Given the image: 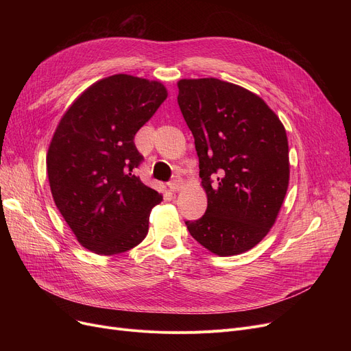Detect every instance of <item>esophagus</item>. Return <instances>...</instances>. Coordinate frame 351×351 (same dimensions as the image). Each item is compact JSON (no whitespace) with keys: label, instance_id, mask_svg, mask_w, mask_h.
I'll return each instance as SVG.
<instances>
[{"label":"esophagus","instance_id":"obj_1","mask_svg":"<svg viewBox=\"0 0 351 351\" xmlns=\"http://www.w3.org/2000/svg\"><path fill=\"white\" fill-rule=\"evenodd\" d=\"M169 188H171V191H173V192L180 191V189L183 188V180H182V179H179V178L173 179V180L169 183Z\"/></svg>","mask_w":351,"mask_h":351}]
</instances>
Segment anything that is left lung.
I'll return each instance as SVG.
<instances>
[{"label":"left lung","instance_id":"1","mask_svg":"<svg viewBox=\"0 0 351 351\" xmlns=\"http://www.w3.org/2000/svg\"><path fill=\"white\" fill-rule=\"evenodd\" d=\"M178 104L199 158L206 213L186 226L217 256L250 250L269 233L289 188L286 129L249 89L217 78L180 80Z\"/></svg>","mask_w":351,"mask_h":351}]
</instances>
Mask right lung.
I'll list each match as a JSON object with an SVG mask.
<instances>
[{
	"label": "right lung",
	"instance_id": "right-lung-1",
	"mask_svg": "<svg viewBox=\"0 0 351 351\" xmlns=\"http://www.w3.org/2000/svg\"><path fill=\"white\" fill-rule=\"evenodd\" d=\"M168 89L117 73L88 86L65 110L47 152L55 205L85 249L110 256L138 246L162 193L143 185L134 143Z\"/></svg>",
	"mask_w": 351,
	"mask_h": 351
}]
</instances>
